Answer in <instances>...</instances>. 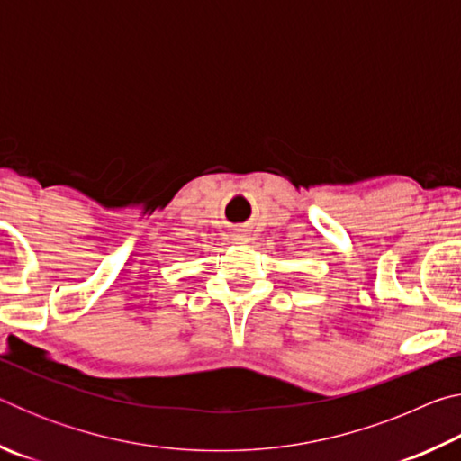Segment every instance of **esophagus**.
<instances>
[{"label":"esophagus","mask_w":461,"mask_h":461,"mask_svg":"<svg viewBox=\"0 0 461 461\" xmlns=\"http://www.w3.org/2000/svg\"><path fill=\"white\" fill-rule=\"evenodd\" d=\"M231 238L236 244H248L249 241V231L248 230H236L231 233Z\"/></svg>","instance_id":"1"}]
</instances>
